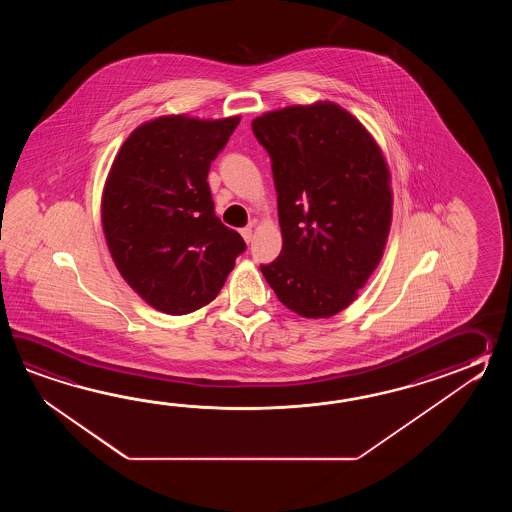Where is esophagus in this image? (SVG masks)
I'll use <instances>...</instances> for the list:
<instances>
[{
    "label": "esophagus",
    "mask_w": 512,
    "mask_h": 512,
    "mask_svg": "<svg viewBox=\"0 0 512 512\" xmlns=\"http://www.w3.org/2000/svg\"><path fill=\"white\" fill-rule=\"evenodd\" d=\"M241 236H243V240L247 241V243H251L252 240V229L251 227H245V229H241Z\"/></svg>",
    "instance_id": "34e87169"
}]
</instances>
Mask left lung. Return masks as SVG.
Returning <instances> with one entry per match:
<instances>
[{"label":"left lung","mask_w":512,"mask_h":512,"mask_svg":"<svg viewBox=\"0 0 512 512\" xmlns=\"http://www.w3.org/2000/svg\"><path fill=\"white\" fill-rule=\"evenodd\" d=\"M271 157L282 252L260 265L285 307L327 318L348 307L381 261L392 223L379 146L331 102L291 106L252 122Z\"/></svg>","instance_id":"1"}]
</instances>
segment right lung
<instances>
[{
    "mask_svg": "<svg viewBox=\"0 0 512 512\" xmlns=\"http://www.w3.org/2000/svg\"><path fill=\"white\" fill-rule=\"evenodd\" d=\"M238 124L161 117L133 131L111 166L102 196L111 258L131 289L168 315L212 302L247 249L216 216L207 181Z\"/></svg>",
    "mask_w": 512,
    "mask_h": 512,
    "instance_id": "1",
    "label": "right lung"
}]
</instances>
